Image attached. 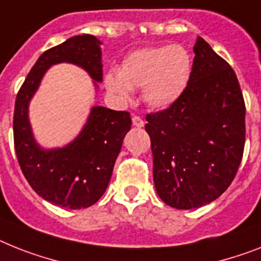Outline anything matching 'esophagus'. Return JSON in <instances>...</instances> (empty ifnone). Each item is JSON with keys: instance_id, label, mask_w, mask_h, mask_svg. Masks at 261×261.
<instances>
[{"instance_id": "34e87169", "label": "esophagus", "mask_w": 261, "mask_h": 261, "mask_svg": "<svg viewBox=\"0 0 261 261\" xmlns=\"http://www.w3.org/2000/svg\"><path fill=\"white\" fill-rule=\"evenodd\" d=\"M132 124L135 126H137V128H143L144 126V120L141 117H139V116H132Z\"/></svg>"}]
</instances>
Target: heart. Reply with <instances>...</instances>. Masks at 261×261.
<instances>
[{
  "mask_svg": "<svg viewBox=\"0 0 261 261\" xmlns=\"http://www.w3.org/2000/svg\"><path fill=\"white\" fill-rule=\"evenodd\" d=\"M192 73V60L180 45L140 49L109 70L105 89L118 101H128L132 89L143 88V100L153 109H167L182 96Z\"/></svg>",
  "mask_w": 261,
  "mask_h": 261,
  "instance_id": "1",
  "label": "heart"
}]
</instances>
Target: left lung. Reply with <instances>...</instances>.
Instances as JSON below:
<instances>
[{
  "label": "left lung",
  "mask_w": 261,
  "mask_h": 261,
  "mask_svg": "<svg viewBox=\"0 0 261 261\" xmlns=\"http://www.w3.org/2000/svg\"><path fill=\"white\" fill-rule=\"evenodd\" d=\"M182 96L146 116L157 195L192 210L223 195L236 176L245 143V105L233 69L197 37Z\"/></svg>",
  "instance_id": "1"
}]
</instances>
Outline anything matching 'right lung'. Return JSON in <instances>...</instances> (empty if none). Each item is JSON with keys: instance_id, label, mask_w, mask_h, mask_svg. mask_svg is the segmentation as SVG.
Listing matches in <instances>:
<instances>
[{"instance_id": "add662e5", "label": "right lung", "mask_w": 261, "mask_h": 261, "mask_svg": "<svg viewBox=\"0 0 261 261\" xmlns=\"http://www.w3.org/2000/svg\"><path fill=\"white\" fill-rule=\"evenodd\" d=\"M100 45L94 36L83 34L44 51L23 81L14 105V148L23 176L38 196L68 210L88 208L104 195L130 129V115L93 107L76 139L61 148L45 149L34 139L29 104L48 69L62 62L83 68L97 89V83L102 81Z\"/></svg>"}]
</instances>
